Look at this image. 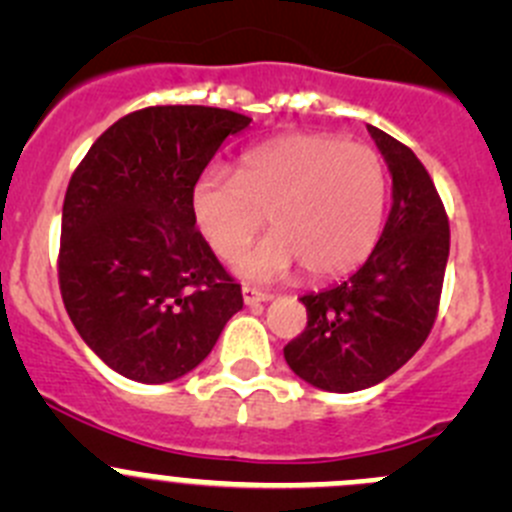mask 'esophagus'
Here are the masks:
<instances>
[{
	"label": "esophagus",
	"mask_w": 512,
	"mask_h": 512,
	"mask_svg": "<svg viewBox=\"0 0 512 512\" xmlns=\"http://www.w3.org/2000/svg\"><path fill=\"white\" fill-rule=\"evenodd\" d=\"M270 299H272L270 294H262L252 287H242V302H245L247 307H252V304H260V302H270Z\"/></svg>",
	"instance_id": "1"
}]
</instances>
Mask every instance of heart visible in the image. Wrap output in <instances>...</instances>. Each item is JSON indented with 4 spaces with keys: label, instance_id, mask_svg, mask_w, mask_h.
<instances>
[{
    "label": "heart",
    "instance_id": "heart-1",
    "mask_svg": "<svg viewBox=\"0 0 512 512\" xmlns=\"http://www.w3.org/2000/svg\"><path fill=\"white\" fill-rule=\"evenodd\" d=\"M386 203L384 163L361 143L292 133L242 153L237 175L210 168L195 180L190 210L200 235L247 282L270 285L299 265L312 280L354 270L374 247Z\"/></svg>",
    "mask_w": 512,
    "mask_h": 512
}]
</instances>
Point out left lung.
I'll return each instance as SVG.
<instances>
[{"label": "left lung", "mask_w": 512, "mask_h": 512, "mask_svg": "<svg viewBox=\"0 0 512 512\" xmlns=\"http://www.w3.org/2000/svg\"><path fill=\"white\" fill-rule=\"evenodd\" d=\"M366 128L391 175L389 218L359 270L304 294L307 327L285 347L299 379L334 394L381 384L421 349L451 247L446 210L421 160L389 133Z\"/></svg>", "instance_id": "1"}]
</instances>
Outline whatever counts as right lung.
I'll return each instance as SVG.
<instances>
[{"mask_svg":"<svg viewBox=\"0 0 512 512\" xmlns=\"http://www.w3.org/2000/svg\"><path fill=\"white\" fill-rule=\"evenodd\" d=\"M252 118L151 106L113 123L76 168L61 213L64 307L106 366L165 384L213 352L242 292L195 230L190 193Z\"/></svg>","mask_w":512,"mask_h":512,"instance_id":"right-lung-1","label":"right lung"}]
</instances>
